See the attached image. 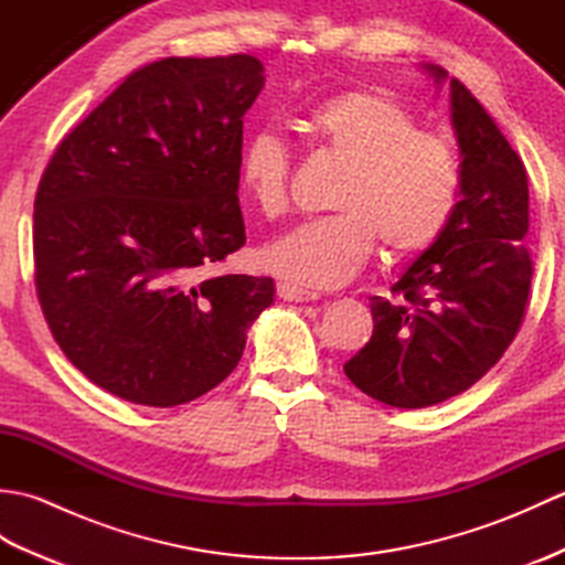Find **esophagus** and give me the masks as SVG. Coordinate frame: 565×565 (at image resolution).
Here are the masks:
<instances>
[{"label": "esophagus", "mask_w": 565, "mask_h": 565, "mask_svg": "<svg viewBox=\"0 0 565 565\" xmlns=\"http://www.w3.org/2000/svg\"><path fill=\"white\" fill-rule=\"evenodd\" d=\"M276 294H279V298H284V301H294V303H308V301H318V294L313 291H306V289H298V286H291V284H276Z\"/></svg>", "instance_id": "obj_1"}]
</instances>
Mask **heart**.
Segmentation results:
<instances>
[{
	"label": "heart",
	"instance_id": "b5f03b06",
	"mask_svg": "<svg viewBox=\"0 0 565 565\" xmlns=\"http://www.w3.org/2000/svg\"><path fill=\"white\" fill-rule=\"evenodd\" d=\"M301 130L344 162L330 206L338 211L296 225L259 252L279 279L332 289L347 284L383 243L391 257L435 245L461 196V167L451 142L417 130L413 111L386 92L332 94L301 116ZM243 194L264 218L289 206L291 152L271 128L252 134L237 160Z\"/></svg>",
	"mask_w": 565,
	"mask_h": 565
}]
</instances>
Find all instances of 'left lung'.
<instances>
[{
	"instance_id": "1",
	"label": "left lung",
	"mask_w": 565,
	"mask_h": 565,
	"mask_svg": "<svg viewBox=\"0 0 565 565\" xmlns=\"http://www.w3.org/2000/svg\"><path fill=\"white\" fill-rule=\"evenodd\" d=\"M437 87L449 72L423 65ZM461 152V196L447 231L393 284L371 296L374 332L344 364L354 386L391 407L437 405L471 388L518 334L532 286L524 164L481 102L449 79Z\"/></svg>"
}]
</instances>
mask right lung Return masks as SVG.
Returning a JSON list of instances; mask_svg holds the SVG:
<instances>
[{
	"label": "right lung",
	"mask_w": 565,
	"mask_h": 565,
	"mask_svg": "<svg viewBox=\"0 0 565 565\" xmlns=\"http://www.w3.org/2000/svg\"><path fill=\"white\" fill-rule=\"evenodd\" d=\"M252 55L136 70L60 142L33 203L35 289L55 342L118 398L172 407L231 376L274 303L269 276L199 269L245 245Z\"/></svg>",
	"instance_id": "right-lung-1"
}]
</instances>
